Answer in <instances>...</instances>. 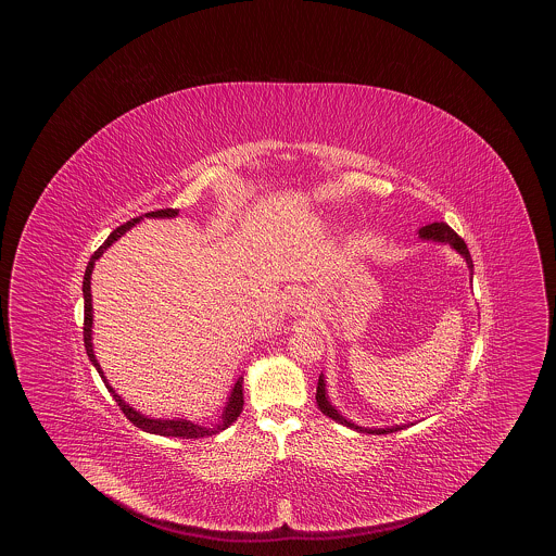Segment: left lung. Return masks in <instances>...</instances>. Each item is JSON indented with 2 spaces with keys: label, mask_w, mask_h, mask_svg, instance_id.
Returning a JSON list of instances; mask_svg holds the SVG:
<instances>
[{
  "label": "left lung",
  "mask_w": 556,
  "mask_h": 556,
  "mask_svg": "<svg viewBox=\"0 0 556 556\" xmlns=\"http://www.w3.org/2000/svg\"><path fill=\"white\" fill-rule=\"evenodd\" d=\"M419 236L424 239H435V241L450 243L458 254L465 256V261H467V265H469V270H473V258H471V254H469V248H467L465 239L458 238L456 231L450 229L446 223H431V225H427V227H424V229L419 231ZM317 404L318 408H320V413L327 415L329 419H333V421H338V424L348 425V427H352V429H358V431H369V433H394L397 429H402V427H392V429H365V427H358V425L345 421L344 417L329 404V400L325 396V381H323V377H318Z\"/></svg>",
  "instance_id": "obj_1"
}]
</instances>
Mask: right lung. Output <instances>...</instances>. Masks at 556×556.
I'll return each instance as SVG.
<instances>
[{"label": "right lung", "instance_id": "1", "mask_svg": "<svg viewBox=\"0 0 556 556\" xmlns=\"http://www.w3.org/2000/svg\"><path fill=\"white\" fill-rule=\"evenodd\" d=\"M177 212H179L177 208H162V211L148 212L146 216H175ZM139 218H141V216L131 218V220H127L125 225L116 227V229L108 236L106 241H104V243L93 252V256L89 258V265L85 268V277H83V298H85L83 340H85V350H87L89 361L93 363V367L98 369L100 377L104 379L108 392H110L112 397L116 400V404L121 406V410L125 413V417H127L135 427L143 429V431H148V433L166 435V438H184V440L206 438V435H212V433H216V431H220V429L229 427L233 421H238L239 413H241V408H243V390H241V381H243V379H241V377L236 381V388H233L231 397H229V402H227V408H225V415H223V424L218 425L216 429H206V427L189 424V421H184V419H179V421H160V419H148V417H141L137 410H132L131 406H129V404H125V402L121 400V396H118V394L108 386L106 377L102 375V369H100V365H98V361H96V356H93V348H91V320H93V317H91V270H93L96 261L104 254V250H106L108 245H112L116 239L121 238V236H125V233L131 229L132 225H135Z\"/></svg>", "mask_w": 556, "mask_h": 556}]
</instances>
